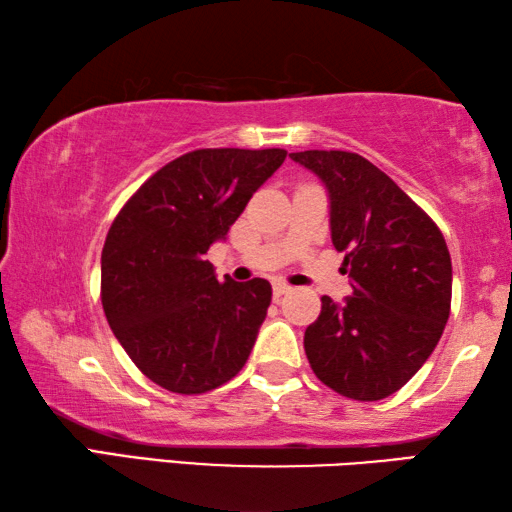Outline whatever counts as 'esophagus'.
Wrapping results in <instances>:
<instances>
[{
    "label": "esophagus",
    "mask_w": 512,
    "mask_h": 512,
    "mask_svg": "<svg viewBox=\"0 0 512 512\" xmlns=\"http://www.w3.org/2000/svg\"><path fill=\"white\" fill-rule=\"evenodd\" d=\"M289 291H293V287H289L287 282H275L273 284V296L275 298H280V296H284V293H289Z\"/></svg>",
    "instance_id": "esophagus-1"
}]
</instances>
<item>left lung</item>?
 <instances>
[{
	"instance_id": "obj_1",
	"label": "left lung",
	"mask_w": 512,
	"mask_h": 512,
	"mask_svg": "<svg viewBox=\"0 0 512 512\" xmlns=\"http://www.w3.org/2000/svg\"><path fill=\"white\" fill-rule=\"evenodd\" d=\"M329 196V232L343 250L352 296H323L307 327L311 370L361 402L393 395L431 357L452 305L443 232L375 164L348 151H300Z\"/></svg>"
}]
</instances>
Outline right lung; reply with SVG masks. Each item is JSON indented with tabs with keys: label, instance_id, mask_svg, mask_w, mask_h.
I'll use <instances>...</instances> for the list:
<instances>
[{
	"label": "right lung",
	"instance_id": "obj_1",
	"mask_svg": "<svg viewBox=\"0 0 512 512\" xmlns=\"http://www.w3.org/2000/svg\"><path fill=\"white\" fill-rule=\"evenodd\" d=\"M287 158L282 149H201L162 167L112 223L101 302L121 348L155 384L196 395L244 368L271 305L262 277L219 282L205 253Z\"/></svg>",
	"mask_w": 512,
	"mask_h": 512
}]
</instances>
